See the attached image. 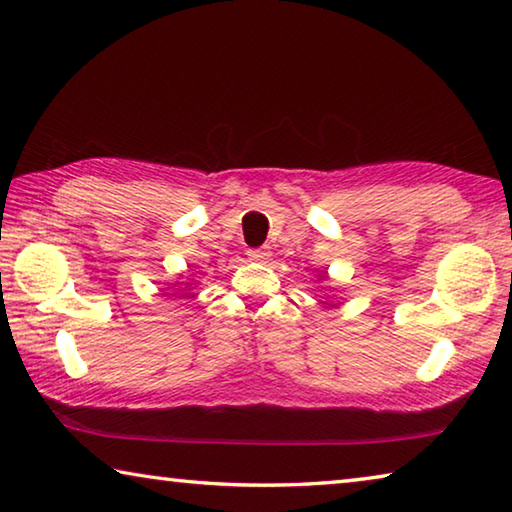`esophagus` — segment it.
I'll return each mask as SVG.
<instances>
[{"label": "esophagus", "instance_id": "34e87169", "mask_svg": "<svg viewBox=\"0 0 512 512\" xmlns=\"http://www.w3.org/2000/svg\"><path fill=\"white\" fill-rule=\"evenodd\" d=\"M248 257L253 259V262H266V259L271 257V253H268L266 248H250L248 250Z\"/></svg>", "mask_w": 512, "mask_h": 512}]
</instances>
